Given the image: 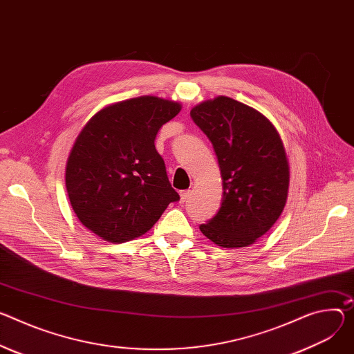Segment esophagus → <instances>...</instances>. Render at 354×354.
Returning a JSON list of instances; mask_svg holds the SVG:
<instances>
[{
	"instance_id": "obj_1",
	"label": "esophagus",
	"mask_w": 354,
	"mask_h": 354,
	"mask_svg": "<svg viewBox=\"0 0 354 354\" xmlns=\"http://www.w3.org/2000/svg\"><path fill=\"white\" fill-rule=\"evenodd\" d=\"M180 203H185L186 202V199L189 198V195H190V190H180Z\"/></svg>"
}]
</instances>
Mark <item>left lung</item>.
<instances>
[{
  "instance_id": "left-lung-1",
  "label": "left lung",
  "mask_w": 354,
  "mask_h": 354,
  "mask_svg": "<svg viewBox=\"0 0 354 354\" xmlns=\"http://www.w3.org/2000/svg\"><path fill=\"white\" fill-rule=\"evenodd\" d=\"M212 142L223 180L218 212L201 232L224 248L247 247L281 216L289 186L282 141L271 121L257 110L220 97L190 111Z\"/></svg>"
}]
</instances>
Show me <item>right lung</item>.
I'll return each instance as SVG.
<instances>
[{"label":"right lung","mask_w":354,"mask_h":354,"mask_svg":"<svg viewBox=\"0 0 354 354\" xmlns=\"http://www.w3.org/2000/svg\"><path fill=\"white\" fill-rule=\"evenodd\" d=\"M180 104L144 95L109 106L82 130L66 165V189L82 224L111 243L145 234L180 198L155 149Z\"/></svg>","instance_id":"1"}]
</instances>
